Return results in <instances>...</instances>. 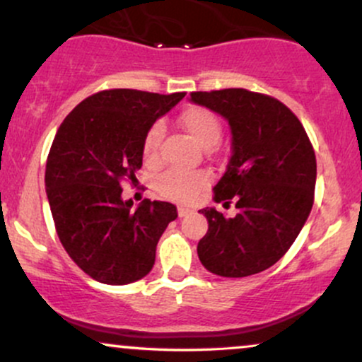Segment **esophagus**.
Returning a JSON list of instances; mask_svg holds the SVG:
<instances>
[{
	"mask_svg": "<svg viewBox=\"0 0 362 362\" xmlns=\"http://www.w3.org/2000/svg\"><path fill=\"white\" fill-rule=\"evenodd\" d=\"M190 213L189 207H184V206H178V218H184V216H187Z\"/></svg>",
	"mask_w": 362,
	"mask_h": 362,
	"instance_id": "esophagus-1",
	"label": "esophagus"
}]
</instances>
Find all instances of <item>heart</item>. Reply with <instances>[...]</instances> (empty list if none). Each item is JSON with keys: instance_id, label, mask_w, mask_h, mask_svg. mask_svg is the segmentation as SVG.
I'll use <instances>...</instances> for the list:
<instances>
[{"instance_id": "heart-1", "label": "heart", "mask_w": 362, "mask_h": 362, "mask_svg": "<svg viewBox=\"0 0 362 362\" xmlns=\"http://www.w3.org/2000/svg\"><path fill=\"white\" fill-rule=\"evenodd\" d=\"M180 126L197 141L201 146H213L221 138V122L213 110L206 107L192 105L187 107L178 117ZM163 136V129L160 124H153L148 129L143 139V158L149 167H155L160 161V143ZM211 177L204 170L197 172H180V170H168L161 173L155 180V189L158 194L173 201L187 202L194 199L204 187L209 184Z\"/></svg>"}]
</instances>
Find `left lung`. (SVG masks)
Wrapping results in <instances>:
<instances>
[{
    "instance_id": "8db88e82",
    "label": "left lung",
    "mask_w": 362,
    "mask_h": 362,
    "mask_svg": "<svg viewBox=\"0 0 362 362\" xmlns=\"http://www.w3.org/2000/svg\"><path fill=\"white\" fill-rule=\"evenodd\" d=\"M190 100L228 119L233 153L214 201L236 214L226 218L214 207L199 211L209 230L197 245L209 272L247 277L272 267L289 250L308 219L315 199L317 158L300 119L284 103L245 88L194 91Z\"/></svg>"
}]
</instances>
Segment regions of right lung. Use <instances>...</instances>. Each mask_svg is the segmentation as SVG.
<instances>
[{
    "instance_id": "1",
    "label": "right lung",
    "mask_w": 362,
    "mask_h": 362,
    "mask_svg": "<svg viewBox=\"0 0 362 362\" xmlns=\"http://www.w3.org/2000/svg\"><path fill=\"white\" fill-rule=\"evenodd\" d=\"M185 91L102 90L78 103L57 129L45 190L59 242L91 279L122 286L153 269L156 245L177 218L170 202L122 201V182L143 167V139Z\"/></svg>"
}]
</instances>
